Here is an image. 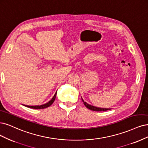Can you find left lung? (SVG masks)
<instances>
[{"label":"left lung","mask_w":148,"mask_h":148,"mask_svg":"<svg viewBox=\"0 0 148 148\" xmlns=\"http://www.w3.org/2000/svg\"><path fill=\"white\" fill-rule=\"evenodd\" d=\"M81 100H83V102L84 103V105L86 106V108H88V109L90 110H92V111H107V110H111L110 108H99V107H96L92 105H90L88 103H87L83 100V99L81 97Z\"/></svg>","instance_id":"8db88e82"}]
</instances>
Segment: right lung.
I'll use <instances>...</instances> for the list:
<instances>
[{
	"label": "right lung",
	"instance_id": "1",
	"mask_svg": "<svg viewBox=\"0 0 148 148\" xmlns=\"http://www.w3.org/2000/svg\"><path fill=\"white\" fill-rule=\"evenodd\" d=\"M56 94H57V92H56V94L53 96V97L52 98V99L51 100H49L48 103H45V104H43V105H37V106H29V105H24V106L28 107V108H34V109H43V108H47V107L51 106L53 103V102H54L55 99H56Z\"/></svg>",
	"mask_w": 148,
	"mask_h": 148
}]
</instances>
